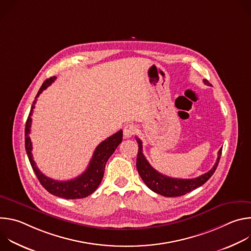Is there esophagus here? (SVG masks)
I'll use <instances>...</instances> for the list:
<instances>
[{
    "label": "esophagus",
    "instance_id": "34e87169",
    "mask_svg": "<svg viewBox=\"0 0 251 251\" xmlns=\"http://www.w3.org/2000/svg\"><path fill=\"white\" fill-rule=\"evenodd\" d=\"M137 131V127L134 124H128L123 129V135L125 138H131Z\"/></svg>",
    "mask_w": 251,
    "mask_h": 251
}]
</instances>
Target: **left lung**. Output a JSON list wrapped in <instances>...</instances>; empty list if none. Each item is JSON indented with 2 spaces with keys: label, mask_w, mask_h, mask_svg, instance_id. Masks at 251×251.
<instances>
[{
  "label": "left lung",
  "mask_w": 251,
  "mask_h": 251,
  "mask_svg": "<svg viewBox=\"0 0 251 251\" xmlns=\"http://www.w3.org/2000/svg\"><path fill=\"white\" fill-rule=\"evenodd\" d=\"M204 84L209 85L208 81L203 79ZM137 143H138V156H137V170L142 177L143 182L146 184V186L152 190L153 192L164 196V197H180L184 196L187 193H190L194 191L195 189L202 186L208 178L213 175L214 171L217 170V167L219 165L223 148L220 149L218 159L216 164L212 167L211 170H209L207 173L195 177V178H175L171 176H167L158 171H156L147 161L144 154H143V146L142 141L136 137Z\"/></svg>",
  "instance_id": "obj_1"
}]
</instances>
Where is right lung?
<instances>
[{
    "mask_svg": "<svg viewBox=\"0 0 251 251\" xmlns=\"http://www.w3.org/2000/svg\"><path fill=\"white\" fill-rule=\"evenodd\" d=\"M55 78H56L55 76L50 77L43 83L37 96H35V99L32 102L27 120L25 122V151L35 176H38L40 183L49 193L66 200L83 199L91 195L93 192H95L98 186L100 185L104 175L105 165L107 161H108V159L110 158V156L114 153L118 145L122 142L123 131L122 130L118 131L117 133L113 134L112 136L108 137L106 140L100 143L93 153L92 159L90 160V163L87 169L80 176L69 181H55L53 178H50L45 176L38 169L37 165H35L33 161L32 154H31L32 147H31V141L29 138V132H30V126H31V115H32L35 102H37L40 94L45 89H47L48 86H50L55 80Z\"/></svg>",
    "mask_w": 251,
    "mask_h": 251,
    "instance_id": "add662e5",
    "label": "right lung"
}]
</instances>
